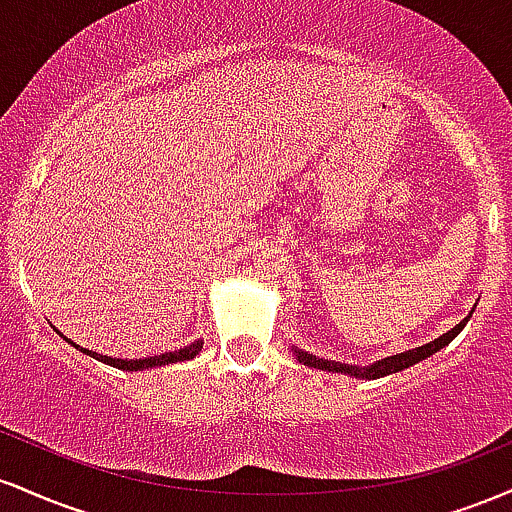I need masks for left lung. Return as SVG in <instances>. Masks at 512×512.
Returning a JSON list of instances; mask_svg holds the SVG:
<instances>
[{"label": "left lung", "instance_id": "obj_1", "mask_svg": "<svg viewBox=\"0 0 512 512\" xmlns=\"http://www.w3.org/2000/svg\"><path fill=\"white\" fill-rule=\"evenodd\" d=\"M469 317H472V315H469ZM469 317H464L460 325L452 327V330L445 332L443 337L433 339V342H428L424 346H416V349H411V351H404V354L387 356V358H383V361L373 363V366H368V368H356V366H349V363H339V361H325V358H315L313 354H303V351H296V356H298V361L303 363V366L320 368V370H332V373H351V375H356V378L375 380V378H383V375L397 373V370L414 366V363L424 361V358L433 356L436 351L443 349V346H448L452 339H455L457 334L464 330V325H467Z\"/></svg>", "mask_w": 512, "mask_h": 512}]
</instances>
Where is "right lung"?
<instances>
[{"mask_svg": "<svg viewBox=\"0 0 512 512\" xmlns=\"http://www.w3.org/2000/svg\"><path fill=\"white\" fill-rule=\"evenodd\" d=\"M76 349H79V346H76ZM81 351L88 356L98 358V361L108 363V366L120 368V370H144V368H154V366H168V363H178V361H190V358H195L199 351H202V342H195V344L185 346V349H178V351H168V354H161V356L139 358V361H125V358L101 356V354H96V351H86V349H81Z\"/></svg>", "mask_w": 512, "mask_h": 512, "instance_id": "add662e5", "label": "right lung"}]
</instances>
